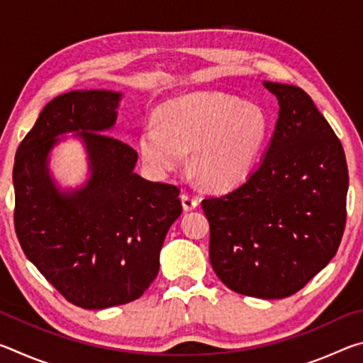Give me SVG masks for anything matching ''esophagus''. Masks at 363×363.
I'll return each instance as SVG.
<instances>
[{"label":"esophagus","mask_w":363,"mask_h":363,"mask_svg":"<svg viewBox=\"0 0 363 363\" xmlns=\"http://www.w3.org/2000/svg\"><path fill=\"white\" fill-rule=\"evenodd\" d=\"M181 201H182V208L186 211H192L196 206H199V199L190 194H186V192L181 195Z\"/></svg>","instance_id":"esophagus-1"}]
</instances>
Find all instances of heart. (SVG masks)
Returning <instances> with one entry per match:
<instances>
[{
  "mask_svg": "<svg viewBox=\"0 0 363 363\" xmlns=\"http://www.w3.org/2000/svg\"><path fill=\"white\" fill-rule=\"evenodd\" d=\"M270 133L266 108L219 91H196L160 108L138 139L139 155L152 174L167 176L186 163L208 187L227 190L253 171Z\"/></svg>",
  "mask_w": 363,
  "mask_h": 363,
  "instance_id": "b5f03b06",
  "label": "heart"
}]
</instances>
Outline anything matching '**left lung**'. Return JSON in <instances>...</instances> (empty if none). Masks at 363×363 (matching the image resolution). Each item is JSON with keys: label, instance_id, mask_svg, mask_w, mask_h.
Returning a JSON list of instances; mask_svg holds the SVG:
<instances>
[{"label": "left lung", "instance_id": "left-lung-1", "mask_svg": "<svg viewBox=\"0 0 363 363\" xmlns=\"http://www.w3.org/2000/svg\"><path fill=\"white\" fill-rule=\"evenodd\" d=\"M279 120L247 181L201 201L210 261L225 286L261 299L299 291L331 261L346 225L349 174L342 145L309 94L264 82Z\"/></svg>", "mask_w": 363, "mask_h": 363}]
</instances>
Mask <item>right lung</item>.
Instances as JSON below:
<instances>
[{"label": "right lung", "instance_id": "add662e5", "mask_svg": "<svg viewBox=\"0 0 363 363\" xmlns=\"http://www.w3.org/2000/svg\"><path fill=\"white\" fill-rule=\"evenodd\" d=\"M121 93L70 91L46 104L16 153L14 225L23 253L62 296L106 309L143 296L164 237L181 216L179 189L134 173L138 152L108 136ZM89 153V179L62 189L48 171L59 135ZM64 139V138H62Z\"/></svg>", "mask_w": 363, "mask_h": 363}]
</instances>
